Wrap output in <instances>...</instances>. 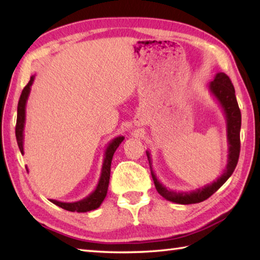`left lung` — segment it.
<instances>
[{
  "mask_svg": "<svg viewBox=\"0 0 260 260\" xmlns=\"http://www.w3.org/2000/svg\"><path fill=\"white\" fill-rule=\"evenodd\" d=\"M209 91L213 96L215 101L221 107L223 114L226 118V133H227V144H228V155H227V165L223 170L222 174L213 181L212 183L206 184V186L195 189L191 191H175L172 189L165 187L159 179L157 178L152 170V160L150 151L147 152V157L150 165L151 177L155 183L157 191L164 197L165 200L173 202L177 204H195L201 203L205 200H208L211 195L218 190V189L225 183L228 178L234 172L235 167L239 161L240 156V131H241V111L237 104L234 86L231 81V79L225 73L219 72L215 74V77L209 85Z\"/></svg>",
  "mask_w": 260,
  "mask_h": 260,
  "instance_id": "8db88e82",
  "label": "left lung"
}]
</instances>
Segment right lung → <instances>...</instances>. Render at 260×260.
<instances>
[{
    "label": "right lung",
    "instance_id": "1",
    "mask_svg": "<svg viewBox=\"0 0 260 260\" xmlns=\"http://www.w3.org/2000/svg\"><path fill=\"white\" fill-rule=\"evenodd\" d=\"M35 76L30 77V80L28 81L27 85L21 91L18 108H17V124H16V139L17 143H18L19 150L24 155V128H25V121H26V104H27V100L30 93V86L33 85ZM124 136H117L113 140H111L107 146V149L104 151V158L102 162V169H101V175L96 186L95 190L90 192L89 195L85 199L77 202H60L56 200H50L51 203L59 206V208L71 211V212H88V211L95 210L100 208V205L102 204L105 196L108 192L109 187V180H110V169H111V161L114 151L117 150V148L119 147V144L124 141Z\"/></svg>",
    "mask_w": 260,
    "mask_h": 260
}]
</instances>
